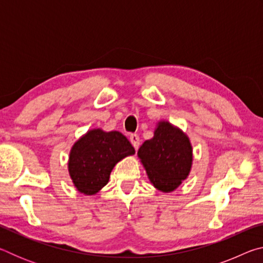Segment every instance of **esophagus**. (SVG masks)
Wrapping results in <instances>:
<instances>
[{
	"label": "esophagus",
	"instance_id": "esophagus-1",
	"mask_svg": "<svg viewBox=\"0 0 263 263\" xmlns=\"http://www.w3.org/2000/svg\"><path fill=\"white\" fill-rule=\"evenodd\" d=\"M130 141H131V144H132L133 147H135L136 149L139 148V146H140V138H139V136H138V135H131L130 136Z\"/></svg>",
	"mask_w": 263,
	"mask_h": 263
}]
</instances>
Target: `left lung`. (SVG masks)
<instances>
[{
	"label": "left lung",
	"mask_w": 263,
	"mask_h": 263,
	"mask_svg": "<svg viewBox=\"0 0 263 263\" xmlns=\"http://www.w3.org/2000/svg\"><path fill=\"white\" fill-rule=\"evenodd\" d=\"M149 181L158 190L171 193L188 177L193 164V146L185 133L161 121L152 139L138 149Z\"/></svg>",
	"instance_id": "obj_1"
}]
</instances>
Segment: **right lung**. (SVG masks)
Segmentation results:
<instances>
[{"label":"right lung","mask_w":263,"mask_h":263,"mask_svg":"<svg viewBox=\"0 0 263 263\" xmlns=\"http://www.w3.org/2000/svg\"><path fill=\"white\" fill-rule=\"evenodd\" d=\"M133 154L135 148L121 132L94 128L80 138L70 149V179L80 193L94 195L108 183L116 163Z\"/></svg>","instance_id":"add662e5"}]
</instances>
